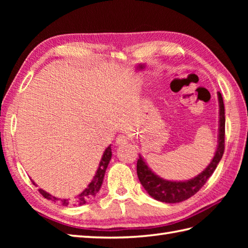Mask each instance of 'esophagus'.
Wrapping results in <instances>:
<instances>
[{
	"label": "esophagus",
	"instance_id": "34e87169",
	"mask_svg": "<svg viewBox=\"0 0 248 248\" xmlns=\"http://www.w3.org/2000/svg\"><path fill=\"white\" fill-rule=\"evenodd\" d=\"M116 143L119 144V145L127 143V138H125V136H124V135H119V136H117V139H116Z\"/></svg>",
	"mask_w": 248,
	"mask_h": 248
}]
</instances>
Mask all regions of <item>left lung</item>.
<instances>
[{"label": "left lung", "mask_w": 248, "mask_h": 248, "mask_svg": "<svg viewBox=\"0 0 248 248\" xmlns=\"http://www.w3.org/2000/svg\"><path fill=\"white\" fill-rule=\"evenodd\" d=\"M217 94L219 101L218 146L211 163L202 173H199L197 177L191 179V180L183 182L164 180V179L155 175L150 168L147 166L144 160L141 159V156H140V159L138 160V165H136V167H138L136 168L138 176L141 186H144L151 197L166 203L181 202L196 194L208 181V179L212 176L215 168H217L220 159H222L225 150V108L222 94L219 92Z\"/></svg>", "instance_id": "obj_1"}]
</instances>
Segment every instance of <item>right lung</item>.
Returning a JSON list of instances; mask_svg holds the SVG:
<instances>
[{
  "label": "right lung",
  "instance_id": "add662e5",
  "mask_svg": "<svg viewBox=\"0 0 248 248\" xmlns=\"http://www.w3.org/2000/svg\"><path fill=\"white\" fill-rule=\"evenodd\" d=\"M110 157H112V149H110V146H108L104 151L101 162H100L97 172H96V175H94L93 181L89 183L88 186L85 189H84V191L75 199H60V198H56L54 196H52V195L45 192L44 189H41V188H39L38 191L46 199L53 200V202H57V200H60V202L62 205H65V207H67V205H83V204H85L86 202H89V200L93 199L94 196H96L97 193L99 192L100 187H101L102 182H103V178H104V173H105V170H107V167L108 165ZM31 182H33V184H35L34 181H31ZM35 186H36V184H35Z\"/></svg>",
  "mask_w": 248,
  "mask_h": 248
}]
</instances>
